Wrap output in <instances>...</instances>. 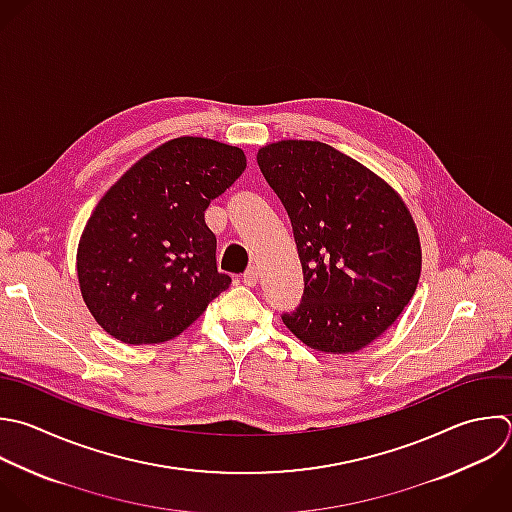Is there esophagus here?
Returning <instances> with one entry per match:
<instances>
[{
  "instance_id": "esophagus-1",
  "label": "esophagus",
  "mask_w": 512,
  "mask_h": 512,
  "mask_svg": "<svg viewBox=\"0 0 512 512\" xmlns=\"http://www.w3.org/2000/svg\"><path fill=\"white\" fill-rule=\"evenodd\" d=\"M242 282H244L246 286H256V282H258V270H256L254 266H250V268L244 272Z\"/></svg>"
}]
</instances>
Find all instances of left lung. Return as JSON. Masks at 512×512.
I'll return each mask as SVG.
<instances>
[{
  "label": "left lung",
  "instance_id": "obj_1",
  "mask_svg": "<svg viewBox=\"0 0 512 512\" xmlns=\"http://www.w3.org/2000/svg\"><path fill=\"white\" fill-rule=\"evenodd\" d=\"M256 160L290 216L304 272L302 302L284 324L314 350H362L414 296L422 250L410 210L380 176L322 142H274Z\"/></svg>",
  "mask_w": 512,
  "mask_h": 512
}]
</instances>
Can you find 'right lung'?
Here are the masks:
<instances>
[{
    "label": "right lung",
    "instance_id": "obj_1",
    "mask_svg": "<svg viewBox=\"0 0 512 512\" xmlns=\"http://www.w3.org/2000/svg\"><path fill=\"white\" fill-rule=\"evenodd\" d=\"M246 168L240 148L174 138L138 160L98 202L78 244L82 298L124 344L182 334L232 278L216 268L204 212Z\"/></svg>",
    "mask_w": 512,
    "mask_h": 512
}]
</instances>
